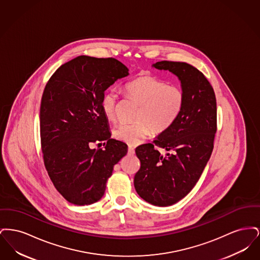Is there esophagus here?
<instances>
[{"mask_svg":"<svg viewBox=\"0 0 260 260\" xmlns=\"http://www.w3.org/2000/svg\"><path fill=\"white\" fill-rule=\"evenodd\" d=\"M128 153L129 154H135V147L134 146H132V145L128 146Z\"/></svg>","mask_w":260,"mask_h":260,"instance_id":"obj_1","label":"esophagus"}]
</instances>
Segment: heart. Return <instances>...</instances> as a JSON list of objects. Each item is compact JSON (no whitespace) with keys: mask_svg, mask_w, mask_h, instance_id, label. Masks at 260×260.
Here are the masks:
<instances>
[{"mask_svg":"<svg viewBox=\"0 0 260 260\" xmlns=\"http://www.w3.org/2000/svg\"><path fill=\"white\" fill-rule=\"evenodd\" d=\"M127 98L139 103L135 123H121L114 131V136L128 144H136L152 132L165 133L181 114L185 94L181 87L168 86L167 83L151 75H143L127 83L124 87ZM119 92L106 90L100 100L101 109L109 121H115L119 106Z\"/></svg>","mask_w":260,"mask_h":260,"instance_id":"obj_1","label":"heart"}]
</instances>
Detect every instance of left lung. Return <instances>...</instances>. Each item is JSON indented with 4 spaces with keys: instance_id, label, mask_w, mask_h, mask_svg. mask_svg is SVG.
<instances>
[{
    "instance_id": "8db88e82",
    "label": "left lung",
    "mask_w": 260,
    "mask_h": 260,
    "mask_svg": "<svg viewBox=\"0 0 260 260\" xmlns=\"http://www.w3.org/2000/svg\"><path fill=\"white\" fill-rule=\"evenodd\" d=\"M152 66L178 78L185 103L168 131L153 143L136 149L141 166L134 183L144 201L168 207L193 189L210 160L216 133V99L210 82L194 66L174 61L157 62ZM158 147L167 151L166 155H161Z\"/></svg>"
}]
</instances>
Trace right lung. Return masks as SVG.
Wrapping results in <instances>:
<instances>
[{
	"mask_svg": "<svg viewBox=\"0 0 260 260\" xmlns=\"http://www.w3.org/2000/svg\"><path fill=\"white\" fill-rule=\"evenodd\" d=\"M128 69L115 58L78 56L61 65L46 85L40 108L45 167L69 203L85 206L102 198L114 166L127 145L111 138L100 100ZM107 141L104 149L93 143Z\"/></svg>",
	"mask_w": 260,
	"mask_h": 260,
	"instance_id": "obj_1",
	"label": "right lung"
}]
</instances>
